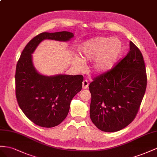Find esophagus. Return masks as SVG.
Returning a JSON list of instances; mask_svg holds the SVG:
<instances>
[{
    "mask_svg": "<svg viewBox=\"0 0 157 157\" xmlns=\"http://www.w3.org/2000/svg\"><path fill=\"white\" fill-rule=\"evenodd\" d=\"M89 86V82L87 80H84L82 83V87L83 89H87Z\"/></svg>",
    "mask_w": 157,
    "mask_h": 157,
    "instance_id": "1",
    "label": "esophagus"
}]
</instances>
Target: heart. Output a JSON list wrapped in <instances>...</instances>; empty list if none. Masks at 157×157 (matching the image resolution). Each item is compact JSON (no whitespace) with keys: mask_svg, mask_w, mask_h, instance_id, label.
I'll list each match as a JSON object with an SVG mask.
<instances>
[{"mask_svg":"<svg viewBox=\"0 0 157 157\" xmlns=\"http://www.w3.org/2000/svg\"><path fill=\"white\" fill-rule=\"evenodd\" d=\"M122 43L117 38L103 37L93 38L83 44L81 54L85 61H93L91 71L94 74L108 72L114 68L122 53ZM82 58L75 57L76 68L83 69L86 64Z\"/></svg>","mask_w":157,"mask_h":157,"instance_id":"1","label":"heart"}]
</instances>
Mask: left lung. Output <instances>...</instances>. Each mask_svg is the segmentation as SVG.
<instances>
[{
    "label": "left lung",
    "mask_w": 157,
    "mask_h": 157,
    "mask_svg": "<svg viewBox=\"0 0 157 157\" xmlns=\"http://www.w3.org/2000/svg\"><path fill=\"white\" fill-rule=\"evenodd\" d=\"M147 74L142 54L129 42V51L113 69L93 79L90 118L101 131L114 132L135 119L145 95Z\"/></svg>",
    "instance_id": "8db88e82"
}]
</instances>
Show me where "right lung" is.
<instances>
[{"label": "right lung", "mask_w": 157, "mask_h": 157, "mask_svg": "<svg viewBox=\"0 0 157 157\" xmlns=\"http://www.w3.org/2000/svg\"><path fill=\"white\" fill-rule=\"evenodd\" d=\"M74 34L68 31L43 32L27 44L17 62L15 81L17 103L31 122L44 128L59 125L68 114L70 102L82 90V75L46 76L35 70L32 54L44 39L68 41Z\"/></svg>", "instance_id": "1"}]
</instances>
